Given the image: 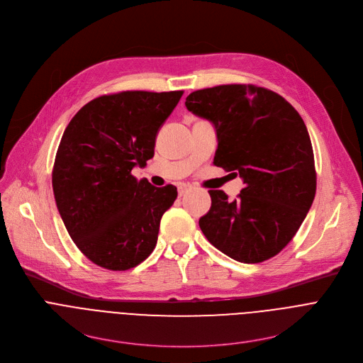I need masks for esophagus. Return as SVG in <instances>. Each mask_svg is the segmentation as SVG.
<instances>
[{"mask_svg": "<svg viewBox=\"0 0 363 363\" xmlns=\"http://www.w3.org/2000/svg\"><path fill=\"white\" fill-rule=\"evenodd\" d=\"M188 189H189V186H188V185H181V186L178 188V195H179V196H184V195L186 194V191H188Z\"/></svg>", "mask_w": 363, "mask_h": 363, "instance_id": "34e87169", "label": "esophagus"}]
</instances>
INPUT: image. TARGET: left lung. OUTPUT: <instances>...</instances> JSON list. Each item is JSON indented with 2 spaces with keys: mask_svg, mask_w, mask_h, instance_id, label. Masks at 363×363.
Masks as SVG:
<instances>
[{
  "mask_svg": "<svg viewBox=\"0 0 363 363\" xmlns=\"http://www.w3.org/2000/svg\"><path fill=\"white\" fill-rule=\"evenodd\" d=\"M185 106L216 126L214 164L245 184L234 201L208 191L211 208L199 218L201 231L233 260H269L296 235L316 194L313 147L301 116L284 97L254 84L196 90Z\"/></svg>",
  "mask_w": 363,
  "mask_h": 363,
  "instance_id": "obj_1",
  "label": "left lung"
}]
</instances>
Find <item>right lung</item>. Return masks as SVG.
<instances>
[{"label": "right lung", "mask_w": 363, "mask_h": 363, "mask_svg": "<svg viewBox=\"0 0 363 363\" xmlns=\"http://www.w3.org/2000/svg\"><path fill=\"white\" fill-rule=\"evenodd\" d=\"M182 90H128L90 100L67 125L53 192L66 230L89 260L123 272L140 264L158 241L174 185L152 186L132 169L153 157L155 139Z\"/></svg>", "instance_id": "1"}]
</instances>
